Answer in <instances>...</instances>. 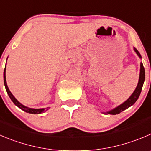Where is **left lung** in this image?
<instances>
[{"label": "left lung", "instance_id": "1", "mask_svg": "<svg viewBox=\"0 0 151 151\" xmlns=\"http://www.w3.org/2000/svg\"><path fill=\"white\" fill-rule=\"evenodd\" d=\"M134 51L136 52V53L138 55V56L140 58H142L141 55H140V53L137 50L136 48H134ZM145 68L143 67L142 63L141 62L140 64V73H139V82H138L137 87H136V90H134V92L133 93V94L130 96L128 98V99L126 100L124 103H122V104H120L119 106H118V107H115L114 109L113 110H110V111L107 112H103V113H108V114H111V115H116L120 113L121 112L124 111V110L127 109L128 107H130V106L133 105L137 99H139V96H140V93H141L142 89V86L143 84H144L145 81Z\"/></svg>", "mask_w": 151, "mask_h": 151}]
</instances>
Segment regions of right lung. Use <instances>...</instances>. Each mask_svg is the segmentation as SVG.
Instances as JSON below:
<instances>
[{"label": "right lung", "mask_w": 151, "mask_h": 151, "mask_svg": "<svg viewBox=\"0 0 151 151\" xmlns=\"http://www.w3.org/2000/svg\"><path fill=\"white\" fill-rule=\"evenodd\" d=\"M4 85H5L6 90L7 92V94L9 95V98L11 99V100L12 101V102H13L17 107H18L20 109L24 110V111L27 112V113H32V114H40V113H44V111H47V110L50 108V107H47L46 109L45 108H41V109L29 108V107H26V106L23 105L21 103H20L19 101L15 98V96L12 94V93L10 92V90H9L8 88V86H7V84H6V67H5V69H4Z\"/></svg>", "instance_id": "obj_1"}]
</instances>
